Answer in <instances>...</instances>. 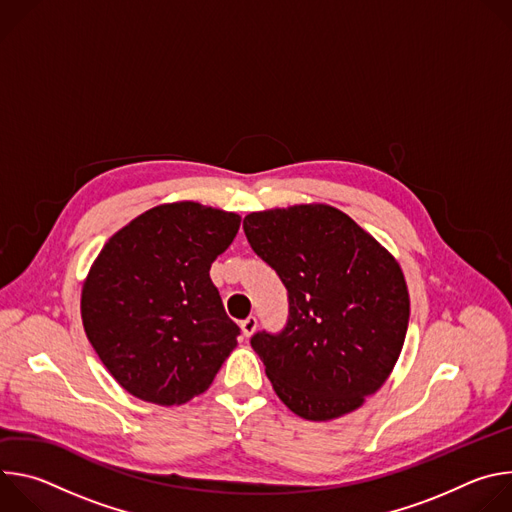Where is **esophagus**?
<instances>
[{"label": "esophagus", "instance_id": "obj_1", "mask_svg": "<svg viewBox=\"0 0 512 512\" xmlns=\"http://www.w3.org/2000/svg\"><path fill=\"white\" fill-rule=\"evenodd\" d=\"M241 330H243V334L249 338V336H253V332L257 330V318L255 316H249L247 320H243L241 322Z\"/></svg>", "mask_w": 512, "mask_h": 512}]
</instances>
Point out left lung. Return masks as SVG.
Here are the masks:
<instances>
[{
	"label": "left lung",
	"instance_id": "obj_1",
	"mask_svg": "<svg viewBox=\"0 0 512 512\" xmlns=\"http://www.w3.org/2000/svg\"><path fill=\"white\" fill-rule=\"evenodd\" d=\"M243 229L287 287L285 328L251 338L273 391L308 421L358 409L405 342L409 291L397 259L330 204L251 212Z\"/></svg>",
	"mask_w": 512,
	"mask_h": 512
}]
</instances>
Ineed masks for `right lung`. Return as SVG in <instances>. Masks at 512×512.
Returning a JSON list of instances; mask_svg holds the SVG:
<instances>
[{"label": "right lung", "mask_w": 512, "mask_h": 512, "mask_svg": "<svg viewBox=\"0 0 512 512\" xmlns=\"http://www.w3.org/2000/svg\"><path fill=\"white\" fill-rule=\"evenodd\" d=\"M241 225L192 200L160 204L119 229L83 283L81 318L111 377L133 397L182 405L204 393L237 346L210 279Z\"/></svg>", "instance_id": "1"}]
</instances>
